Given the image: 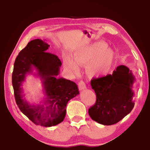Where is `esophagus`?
<instances>
[{"label":"esophagus","instance_id":"1","mask_svg":"<svg viewBox=\"0 0 150 150\" xmlns=\"http://www.w3.org/2000/svg\"><path fill=\"white\" fill-rule=\"evenodd\" d=\"M78 86H79V89H80L81 90H84V89L86 88V84H85L84 82L83 81H81L80 82H79Z\"/></svg>","mask_w":150,"mask_h":150}]
</instances>
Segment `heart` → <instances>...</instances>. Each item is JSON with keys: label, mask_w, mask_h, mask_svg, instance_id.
<instances>
[{"label": "heart", "mask_w": 150, "mask_h": 150, "mask_svg": "<svg viewBox=\"0 0 150 150\" xmlns=\"http://www.w3.org/2000/svg\"><path fill=\"white\" fill-rule=\"evenodd\" d=\"M104 43L98 42L76 52L74 60H67V66L75 75L80 72V66L86 65V71L92 77H100L110 71L114 62V54L106 48Z\"/></svg>", "instance_id": "1"}]
</instances>
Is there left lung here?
Returning <instances> with one entry per match:
<instances>
[{"label": "left lung", "instance_id": "8db88e82", "mask_svg": "<svg viewBox=\"0 0 150 150\" xmlns=\"http://www.w3.org/2000/svg\"><path fill=\"white\" fill-rule=\"evenodd\" d=\"M136 81L127 66H118L112 75L93 79L96 104L88 110L93 120L105 125L115 124L131 112L134 105L133 84Z\"/></svg>", "mask_w": 150, "mask_h": 150}]
</instances>
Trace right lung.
Returning a JSON list of instances; mask_svg holds the SVG:
<instances>
[{
    "label": "right lung",
    "instance_id": "1",
    "mask_svg": "<svg viewBox=\"0 0 150 150\" xmlns=\"http://www.w3.org/2000/svg\"><path fill=\"white\" fill-rule=\"evenodd\" d=\"M49 47L45 41H30L17 57L12 73L15 99L20 110L35 124L46 127L63 122L67 102L79 94L74 82L57 78L62 62L57 55L47 52ZM30 74L42 81L45 98L40 104H30L25 98L22 84Z\"/></svg>",
    "mask_w": 150,
    "mask_h": 150
}]
</instances>
